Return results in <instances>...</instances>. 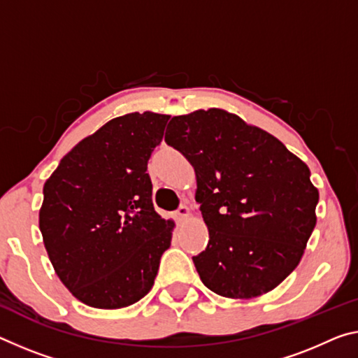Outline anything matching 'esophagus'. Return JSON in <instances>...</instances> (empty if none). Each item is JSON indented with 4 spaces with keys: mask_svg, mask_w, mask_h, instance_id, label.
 Listing matches in <instances>:
<instances>
[{
    "mask_svg": "<svg viewBox=\"0 0 358 358\" xmlns=\"http://www.w3.org/2000/svg\"><path fill=\"white\" fill-rule=\"evenodd\" d=\"M191 215V210L186 207V206H181L177 212H175V220H177V223H183V220H186Z\"/></svg>",
    "mask_w": 358,
    "mask_h": 358,
    "instance_id": "1",
    "label": "esophagus"
}]
</instances>
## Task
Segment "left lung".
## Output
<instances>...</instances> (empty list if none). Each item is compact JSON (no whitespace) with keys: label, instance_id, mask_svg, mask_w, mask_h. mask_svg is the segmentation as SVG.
Instances as JSON below:
<instances>
[{"label":"left lung","instance_id":"8db88e82","mask_svg":"<svg viewBox=\"0 0 358 358\" xmlns=\"http://www.w3.org/2000/svg\"><path fill=\"white\" fill-rule=\"evenodd\" d=\"M166 141L196 172L208 243L192 261L203 285L232 299L274 290L315 228L309 167L274 135L220 108L172 117Z\"/></svg>","mask_w":358,"mask_h":358}]
</instances>
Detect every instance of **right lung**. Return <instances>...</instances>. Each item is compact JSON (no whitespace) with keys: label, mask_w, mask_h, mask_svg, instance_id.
<instances>
[{"label":"right lung","mask_w":358,"mask_h":358,"mask_svg":"<svg viewBox=\"0 0 358 358\" xmlns=\"http://www.w3.org/2000/svg\"><path fill=\"white\" fill-rule=\"evenodd\" d=\"M169 117L145 111L111 119L44 183V247L62 283L84 304L121 309L155 285L175 224L152 207L146 169Z\"/></svg>","instance_id":"1"}]
</instances>
